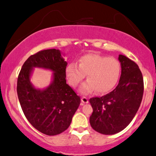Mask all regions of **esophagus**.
Listing matches in <instances>:
<instances>
[{
	"mask_svg": "<svg viewBox=\"0 0 156 156\" xmlns=\"http://www.w3.org/2000/svg\"><path fill=\"white\" fill-rule=\"evenodd\" d=\"M81 102L82 103H83V104H87V103L88 102V98H86V97H82L81 98Z\"/></svg>",
	"mask_w": 156,
	"mask_h": 156,
	"instance_id": "esophagus-1",
	"label": "esophagus"
}]
</instances>
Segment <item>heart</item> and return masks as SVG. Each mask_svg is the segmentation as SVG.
<instances>
[{"mask_svg": "<svg viewBox=\"0 0 156 156\" xmlns=\"http://www.w3.org/2000/svg\"><path fill=\"white\" fill-rule=\"evenodd\" d=\"M66 76L69 83L76 87L87 75V81L80 86L82 94L95 90L103 94L115 87L120 77L121 65L116 58L96 54H87L79 59L78 65L71 63L67 66Z\"/></svg>", "mask_w": 156, "mask_h": 156, "instance_id": "b5f03b06", "label": "heart"}]
</instances>
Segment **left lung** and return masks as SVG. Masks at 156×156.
Instances as JSON below:
<instances>
[{
    "label": "left lung",
    "instance_id": "8db88e82",
    "mask_svg": "<svg viewBox=\"0 0 156 156\" xmlns=\"http://www.w3.org/2000/svg\"><path fill=\"white\" fill-rule=\"evenodd\" d=\"M121 75L118 85L108 94L92 98L90 124L103 135H114L125 129L135 117L144 93L142 74L139 66L124 55L119 54Z\"/></svg>",
    "mask_w": 156,
    "mask_h": 156
}]
</instances>
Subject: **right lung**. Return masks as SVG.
I'll return each instance as SVG.
<instances>
[{
  "instance_id": "1",
  "label": "right lung",
  "mask_w": 156,
  "mask_h": 156,
  "mask_svg": "<svg viewBox=\"0 0 156 156\" xmlns=\"http://www.w3.org/2000/svg\"><path fill=\"white\" fill-rule=\"evenodd\" d=\"M63 56L61 51L56 49L32 55L23 63L17 80L18 98L25 116L36 130L49 136L68 128L81 101L66 83L68 63ZM35 67L53 73L47 87L36 88L30 81Z\"/></svg>"
}]
</instances>
